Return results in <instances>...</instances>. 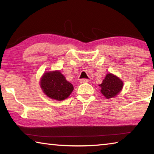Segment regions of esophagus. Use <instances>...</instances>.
Returning a JSON list of instances; mask_svg holds the SVG:
<instances>
[{
    "mask_svg": "<svg viewBox=\"0 0 154 154\" xmlns=\"http://www.w3.org/2000/svg\"><path fill=\"white\" fill-rule=\"evenodd\" d=\"M88 81H89V80L87 79H80V83H88Z\"/></svg>",
    "mask_w": 154,
    "mask_h": 154,
    "instance_id": "esophagus-1",
    "label": "esophagus"
}]
</instances>
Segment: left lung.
I'll return each mask as SVG.
<instances>
[{
  "label": "left lung",
  "instance_id": "obj_1",
  "mask_svg": "<svg viewBox=\"0 0 154 154\" xmlns=\"http://www.w3.org/2000/svg\"><path fill=\"white\" fill-rule=\"evenodd\" d=\"M123 82L119 77L108 73L99 86L101 88V93L109 99L118 95L123 88Z\"/></svg>",
  "mask_w": 154,
  "mask_h": 154
}]
</instances>
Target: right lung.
<instances>
[{
    "label": "right lung",
    "mask_w": 154,
    "mask_h": 154,
    "mask_svg": "<svg viewBox=\"0 0 154 154\" xmlns=\"http://www.w3.org/2000/svg\"><path fill=\"white\" fill-rule=\"evenodd\" d=\"M40 85L45 94L59 101L69 97L74 89L71 83L58 71L44 73L41 77Z\"/></svg>",
    "instance_id": "add662e5"
}]
</instances>
